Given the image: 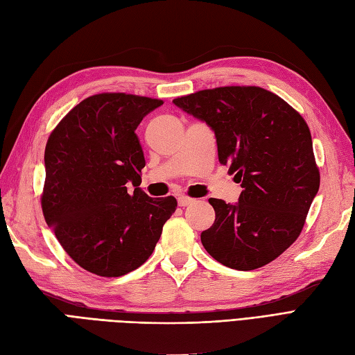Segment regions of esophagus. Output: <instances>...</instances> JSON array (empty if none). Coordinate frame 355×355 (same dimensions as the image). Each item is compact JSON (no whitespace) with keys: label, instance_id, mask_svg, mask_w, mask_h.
<instances>
[{"label":"esophagus","instance_id":"esophagus-1","mask_svg":"<svg viewBox=\"0 0 355 355\" xmlns=\"http://www.w3.org/2000/svg\"><path fill=\"white\" fill-rule=\"evenodd\" d=\"M194 202H196V198H191V197H187V196H179L178 197V203H179V206H182V207L193 205Z\"/></svg>","mask_w":355,"mask_h":355}]
</instances>
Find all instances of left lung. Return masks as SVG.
Wrapping results in <instances>:
<instances>
[{
    "mask_svg": "<svg viewBox=\"0 0 355 355\" xmlns=\"http://www.w3.org/2000/svg\"><path fill=\"white\" fill-rule=\"evenodd\" d=\"M173 103L212 129L220 162L244 188L235 205L209 198L215 221L200 235L205 250L239 271L272 262L300 236L319 189L306 120L254 85L200 90Z\"/></svg>",
    "mask_w": 355,
    "mask_h": 355,
    "instance_id": "obj_1",
    "label": "left lung"
}]
</instances>
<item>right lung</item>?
Here are the masks:
<instances>
[{
  "mask_svg": "<svg viewBox=\"0 0 355 355\" xmlns=\"http://www.w3.org/2000/svg\"><path fill=\"white\" fill-rule=\"evenodd\" d=\"M126 93L94 94L67 112L45 149L42 211L64 252L84 270L120 277L141 266L176 211L173 196L152 198L141 184L146 166L135 134L162 105Z\"/></svg>",
  "mask_w": 355,
  "mask_h": 355,
  "instance_id": "right-lung-1",
  "label": "right lung"
}]
</instances>
